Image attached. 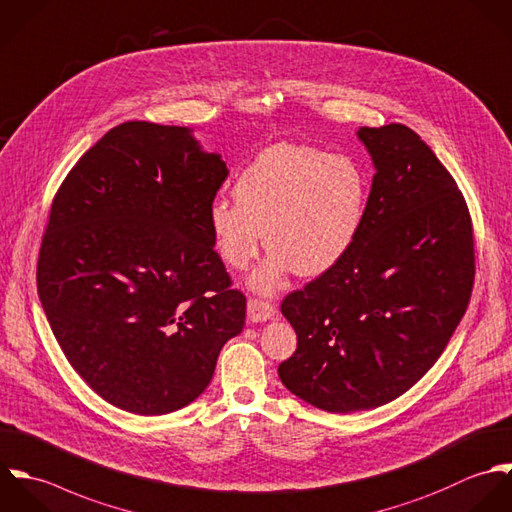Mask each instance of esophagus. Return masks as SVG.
Instances as JSON below:
<instances>
[{
    "mask_svg": "<svg viewBox=\"0 0 512 512\" xmlns=\"http://www.w3.org/2000/svg\"><path fill=\"white\" fill-rule=\"evenodd\" d=\"M276 304L262 298H250L248 300V318L250 322H266L276 316Z\"/></svg>",
    "mask_w": 512,
    "mask_h": 512,
    "instance_id": "1",
    "label": "esophagus"
}]
</instances>
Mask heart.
Returning <instances> with one entry per match:
<instances>
[{"mask_svg": "<svg viewBox=\"0 0 512 512\" xmlns=\"http://www.w3.org/2000/svg\"><path fill=\"white\" fill-rule=\"evenodd\" d=\"M236 204L218 200L208 210L222 262L246 270L264 246V266L252 288L272 292L294 270L318 276L336 266L363 224L367 184L355 161L304 145L262 151L234 182Z\"/></svg>", "mask_w": 512, "mask_h": 512, "instance_id": "heart-1", "label": "heart"}]
</instances>
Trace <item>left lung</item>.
Instances as JSON below:
<instances>
[{
    "instance_id": "left-lung-1",
    "label": "left lung",
    "mask_w": 512,
    "mask_h": 512,
    "mask_svg": "<svg viewBox=\"0 0 512 512\" xmlns=\"http://www.w3.org/2000/svg\"><path fill=\"white\" fill-rule=\"evenodd\" d=\"M377 172L363 224L336 266L290 292L298 347L278 373L332 413L373 409L413 387L467 312L475 236L455 178L405 125L361 127Z\"/></svg>"
}]
</instances>
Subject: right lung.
<instances>
[{
	"label": "right lung",
	"instance_id": "right-lung-1",
	"mask_svg": "<svg viewBox=\"0 0 512 512\" xmlns=\"http://www.w3.org/2000/svg\"><path fill=\"white\" fill-rule=\"evenodd\" d=\"M226 176L188 129L127 121L53 196L39 300L73 369L119 409L188 405L244 328L246 296L232 288L208 224Z\"/></svg>",
	"mask_w": 512,
	"mask_h": 512
}]
</instances>
